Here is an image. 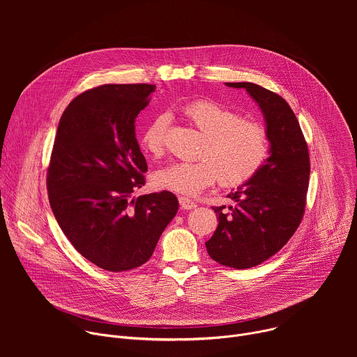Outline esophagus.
Returning a JSON list of instances; mask_svg holds the SVG:
<instances>
[{
    "mask_svg": "<svg viewBox=\"0 0 357 357\" xmlns=\"http://www.w3.org/2000/svg\"><path fill=\"white\" fill-rule=\"evenodd\" d=\"M179 205H181V208L185 209V211H190V209H195V208L197 206L193 200H190V199H188V197H183V196L179 197Z\"/></svg>",
    "mask_w": 357,
    "mask_h": 357,
    "instance_id": "obj_1",
    "label": "esophagus"
}]
</instances>
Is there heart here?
I'll return each instance as SVG.
<instances>
[{"label":"heart","mask_w":357,"mask_h":357,"mask_svg":"<svg viewBox=\"0 0 357 357\" xmlns=\"http://www.w3.org/2000/svg\"><path fill=\"white\" fill-rule=\"evenodd\" d=\"M183 116L203 134L197 161H178L158 169L152 182L160 189L195 196L218 179L226 186L248 181L264 164L270 141L266 128L212 100H195L182 107ZM171 117L161 113L141 134L144 149L161 155Z\"/></svg>","instance_id":"1"}]
</instances>
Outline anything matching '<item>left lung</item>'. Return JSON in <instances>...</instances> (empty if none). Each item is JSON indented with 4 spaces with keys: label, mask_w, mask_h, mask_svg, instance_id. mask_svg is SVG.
<instances>
[{
    "label": "left lung",
    "mask_w": 357,
    "mask_h": 357,
    "mask_svg": "<svg viewBox=\"0 0 357 357\" xmlns=\"http://www.w3.org/2000/svg\"><path fill=\"white\" fill-rule=\"evenodd\" d=\"M244 89L256 101L266 124L268 158L231 192L234 206L212 208L219 216L205 243L209 256L237 270L256 267L280 251L298 229L310 183V154L299 123L287 101L254 83H226Z\"/></svg>",
    "instance_id": "1"
}]
</instances>
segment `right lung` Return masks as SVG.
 <instances>
[{
  "label": "right lung",
  "instance_id": "add662e5",
  "mask_svg": "<svg viewBox=\"0 0 357 357\" xmlns=\"http://www.w3.org/2000/svg\"><path fill=\"white\" fill-rule=\"evenodd\" d=\"M152 84H105L77 96L63 112L47 169L52 212L72 245L107 271L146 263L178 212L164 190L132 197L146 161L135 119Z\"/></svg>",
  "mask_w": 357,
  "mask_h": 357
}]
</instances>
